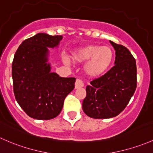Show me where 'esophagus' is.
Wrapping results in <instances>:
<instances>
[{
    "instance_id": "obj_1",
    "label": "esophagus",
    "mask_w": 153,
    "mask_h": 153,
    "mask_svg": "<svg viewBox=\"0 0 153 153\" xmlns=\"http://www.w3.org/2000/svg\"><path fill=\"white\" fill-rule=\"evenodd\" d=\"M84 85V83H83V80H81L80 79H77L76 81H75V88H80L83 87Z\"/></svg>"
}]
</instances>
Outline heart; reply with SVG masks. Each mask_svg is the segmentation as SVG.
Listing matches in <instances>:
<instances>
[{
	"label": "heart",
	"instance_id": "obj_1",
	"mask_svg": "<svg viewBox=\"0 0 153 153\" xmlns=\"http://www.w3.org/2000/svg\"><path fill=\"white\" fill-rule=\"evenodd\" d=\"M74 61L86 62L83 66L85 73L89 77H98L108 70L112 65L114 52L110 47L99 45H88L75 50L72 53ZM65 65H70V59L66 55L62 56Z\"/></svg>",
	"mask_w": 153,
	"mask_h": 153
}]
</instances>
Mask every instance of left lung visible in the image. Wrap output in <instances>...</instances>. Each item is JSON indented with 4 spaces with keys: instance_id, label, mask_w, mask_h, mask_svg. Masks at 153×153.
Masks as SVG:
<instances>
[{
    "instance_id": "1",
    "label": "left lung",
    "mask_w": 153,
    "mask_h": 153,
    "mask_svg": "<svg viewBox=\"0 0 153 153\" xmlns=\"http://www.w3.org/2000/svg\"><path fill=\"white\" fill-rule=\"evenodd\" d=\"M115 50V65L86 86L83 110L96 119L117 116L128 105L137 88L136 60L126 47L110 41Z\"/></svg>"
}]
</instances>
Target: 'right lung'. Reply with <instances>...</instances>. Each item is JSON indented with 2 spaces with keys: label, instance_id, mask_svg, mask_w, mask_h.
<instances>
[{
  "label": "right lung",
  "instance_id": "obj_1",
  "mask_svg": "<svg viewBox=\"0 0 153 153\" xmlns=\"http://www.w3.org/2000/svg\"><path fill=\"white\" fill-rule=\"evenodd\" d=\"M62 36L38 33L25 40L12 62L14 93L27 115L38 120L54 118L65 97L75 88V78H62L51 72L48 48L57 46Z\"/></svg>",
  "mask_w": 153,
  "mask_h": 153
}]
</instances>
